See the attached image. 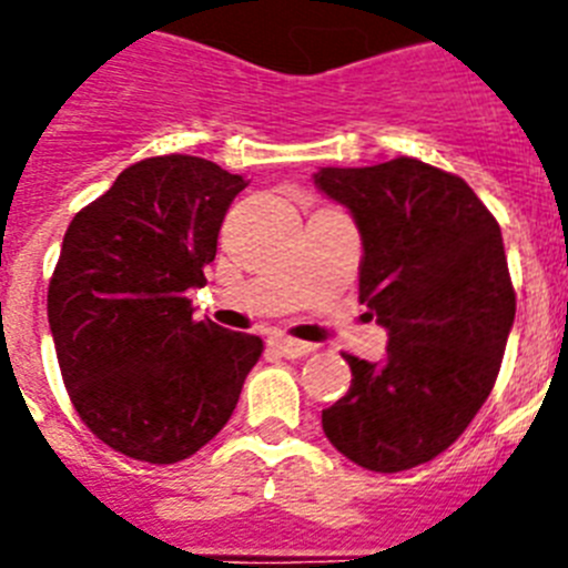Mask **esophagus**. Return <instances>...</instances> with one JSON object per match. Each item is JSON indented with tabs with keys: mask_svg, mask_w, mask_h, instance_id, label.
Instances as JSON below:
<instances>
[{
	"mask_svg": "<svg viewBox=\"0 0 568 568\" xmlns=\"http://www.w3.org/2000/svg\"><path fill=\"white\" fill-rule=\"evenodd\" d=\"M270 346H273L278 355H284V358H304L307 353H313V344L287 338V335H273V338H270Z\"/></svg>",
	"mask_w": 568,
	"mask_h": 568,
	"instance_id": "obj_1",
	"label": "esophagus"
}]
</instances>
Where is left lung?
<instances>
[{
	"label": "left lung",
	"mask_w": 568,
	"mask_h": 568,
	"mask_svg": "<svg viewBox=\"0 0 568 568\" xmlns=\"http://www.w3.org/2000/svg\"><path fill=\"white\" fill-rule=\"evenodd\" d=\"M313 182L355 219L358 298L389 335L375 364L344 355L353 384L321 426L364 469H413L458 440L498 378L515 324L504 235L464 179L409 155Z\"/></svg>",
	"instance_id": "8db88e82"
}]
</instances>
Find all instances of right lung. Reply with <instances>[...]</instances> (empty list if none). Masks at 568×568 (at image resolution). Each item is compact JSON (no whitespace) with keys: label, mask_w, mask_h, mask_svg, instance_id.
Returning a JSON list of instances; mask_svg holds the SVG:
<instances>
[{"label":"right lung","mask_w":568,"mask_h":568,"mask_svg":"<svg viewBox=\"0 0 568 568\" xmlns=\"http://www.w3.org/2000/svg\"><path fill=\"white\" fill-rule=\"evenodd\" d=\"M244 175L199 155L130 164L79 210L48 287V321L68 395L99 440L175 464L222 433L258 335L193 321L219 230Z\"/></svg>","instance_id":"add662e5"}]
</instances>
